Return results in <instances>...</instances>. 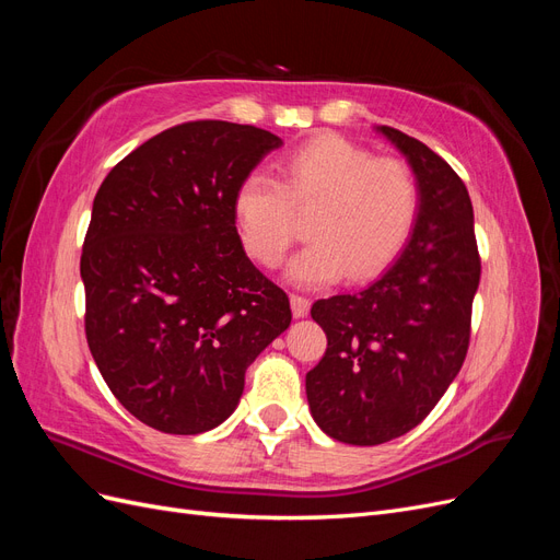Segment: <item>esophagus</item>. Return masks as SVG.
<instances>
[{
	"mask_svg": "<svg viewBox=\"0 0 560 560\" xmlns=\"http://www.w3.org/2000/svg\"><path fill=\"white\" fill-rule=\"evenodd\" d=\"M290 301H292V313H294V317H306V315H308V311H311V299L301 296V294H292Z\"/></svg>",
	"mask_w": 560,
	"mask_h": 560,
	"instance_id": "34e87169",
	"label": "esophagus"
}]
</instances>
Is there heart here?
<instances>
[{
    "mask_svg": "<svg viewBox=\"0 0 560 560\" xmlns=\"http://www.w3.org/2000/svg\"><path fill=\"white\" fill-rule=\"evenodd\" d=\"M422 189L413 167L374 156L341 135H317L280 161V182L254 171L233 196V214L249 257L278 266L310 217L311 245L290 264V280L319 287L369 280L393 264L418 226Z\"/></svg>",
    "mask_w": 560,
    "mask_h": 560,
    "instance_id": "1",
    "label": "heart"
}]
</instances>
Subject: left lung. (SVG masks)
I'll use <instances>...</instances> for the list:
<instances>
[{
	"label": "left lung",
	"mask_w": 560,
	"mask_h": 560,
	"mask_svg": "<svg viewBox=\"0 0 560 560\" xmlns=\"http://www.w3.org/2000/svg\"><path fill=\"white\" fill-rule=\"evenodd\" d=\"M378 130L420 179L418 226L374 284L311 308L327 334L325 358L306 374L311 413L322 432L352 446L406 434L444 397L465 362L481 278L465 182L428 144Z\"/></svg>",
	"instance_id": "8db88e82"
}]
</instances>
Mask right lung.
<instances>
[{
  "label": "right lung",
  "mask_w": 560,
  "mask_h": 560,
  "mask_svg": "<svg viewBox=\"0 0 560 560\" xmlns=\"http://www.w3.org/2000/svg\"><path fill=\"white\" fill-rule=\"evenodd\" d=\"M278 135L229 121L167 128L100 184L81 249L86 341L144 425L200 434L241 401L245 371L292 322L254 266L233 196Z\"/></svg>",
  "instance_id": "add662e5"
}]
</instances>
